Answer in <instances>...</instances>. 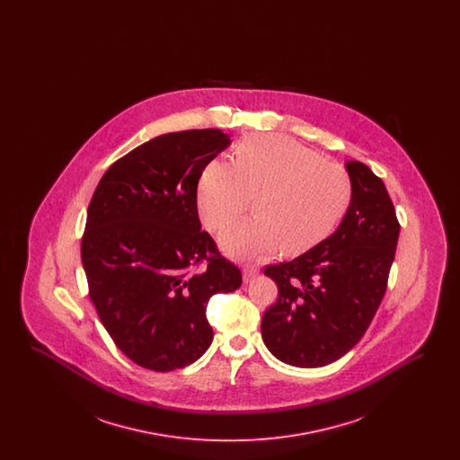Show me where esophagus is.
<instances>
[{
    "label": "esophagus",
    "instance_id": "obj_1",
    "mask_svg": "<svg viewBox=\"0 0 460 460\" xmlns=\"http://www.w3.org/2000/svg\"><path fill=\"white\" fill-rule=\"evenodd\" d=\"M257 274H259V269H257V267H253V265H246V267L243 269V281H244V283H248V281H252Z\"/></svg>",
    "mask_w": 460,
    "mask_h": 460
}]
</instances>
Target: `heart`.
Masks as SVG:
<instances>
[{
  "mask_svg": "<svg viewBox=\"0 0 460 460\" xmlns=\"http://www.w3.org/2000/svg\"><path fill=\"white\" fill-rule=\"evenodd\" d=\"M255 197L252 219L231 226L222 250L236 259H267L285 248L298 255L326 240L351 201L349 172L298 141L263 134L246 137L236 162L214 158L198 181L201 222L222 231Z\"/></svg>",
  "mask_w": 460,
  "mask_h": 460,
  "instance_id": "obj_1",
  "label": "heart"
}]
</instances>
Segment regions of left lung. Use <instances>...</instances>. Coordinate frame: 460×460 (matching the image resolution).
Returning a JSON list of instances; mask_svg holds the SVG:
<instances>
[{
  "instance_id": "1",
  "label": "left lung",
  "mask_w": 460,
  "mask_h": 460,
  "mask_svg": "<svg viewBox=\"0 0 460 460\" xmlns=\"http://www.w3.org/2000/svg\"><path fill=\"white\" fill-rule=\"evenodd\" d=\"M351 201L338 229L291 262L267 265L278 300L262 317L269 351L295 367H323L360 341L385 296L400 224L385 182L345 164Z\"/></svg>"
}]
</instances>
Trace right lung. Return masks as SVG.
Listing matches in <instances>:
<instances>
[{
  "mask_svg": "<svg viewBox=\"0 0 460 460\" xmlns=\"http://www.w3.org/2000/svg\"><path fill=\"white\" fill-rule=\"evenodd\" d=\"M229 145L220 129L162 134L111 164L91 198L81 243L89 298L117 349L145 369L198 360L214 340L210 296L241 286L198 219L199 175Z\"/></svg>",
  "mask_w": 460,
  "mask_h": 460,
  "instance_id": "1",
  "label": "right lung"
}]
</instances>
